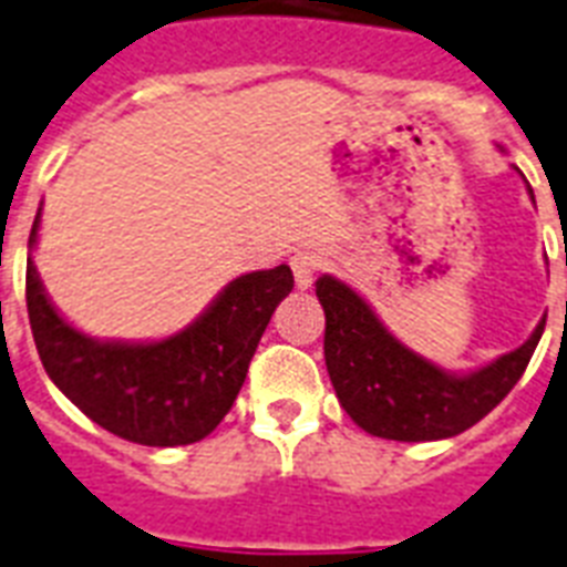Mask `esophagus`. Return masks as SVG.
I'll list each match as a JSON object with an SVG mask.
<instances>
[{
    "instance_id": "1",
    "label": "esophagus",
    "mask_w": 567,
    "mask_h": 567,
    "mask_svg": "<svg viewBox=\"0 0 567 567\" xmlns=\"http://www.w3.org/2000/svg\"><path fill=\"white\" fill-rule=\"evenodd\" d=\"M289 266H292V275H296L298 287L307 289L310 284H313L316 275H319V269H322V257H319L316 251H310V248H305V251L292 254Z\"/></svg>"
}]
</instances>
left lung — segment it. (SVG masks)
<instances>
[{"label":"left lung","mask_w":567,"mask_h":567,"mask_svg":"<svg viewBox=\"0 0 567 567\" xmlns=\"http://www.w3.org/2000/svg\"><path fill=\"white\" fill-rule=\"evenodd\" d=\"M316 298L324 310V367L340 405L363 432L388 441H443L467 432L520 381L544 333L542 319L515 352L455 375L399 343L343 280L322 275Z\"/></svg>","instance_id":"8db88e82"}]
</instances>
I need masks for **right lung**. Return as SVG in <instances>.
<instances>
[{
	"label": "right lung",
	"mask_w": 567,
	"mask_h": 567,
	"mask_svg": "<svg viewBox=\"0 0 567 567\" xmlns=\"http://www.w3.org/2000/svg\"><path fill=\"white\" fill-rule=\"evenodd\" d=\"M34 215L29 248L38 243ZM289 266L230 280L213 305L168 340L121 343L76 331L47 298L32 257L25 307L47 375L105 432L144 446L204 441L239 396L275 307L292 292Z\"/></svg>",
	"instance_id": "add662e5"
}]
</instances>
